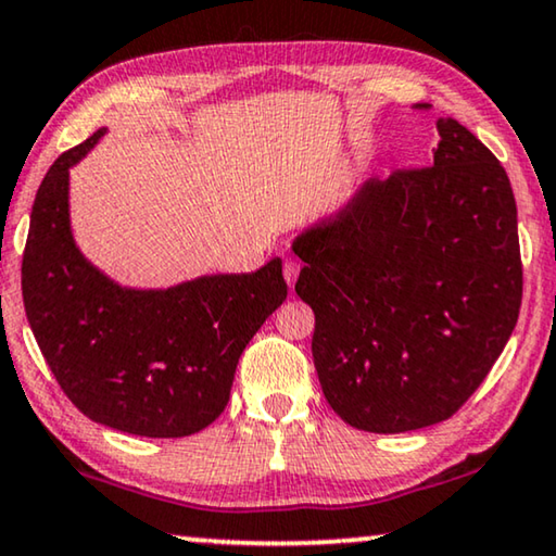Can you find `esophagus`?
Masks as SVG:
<instances>
[{"instance_id":"obj_1","label":"esophagus","mask_w":556,"mask_h":556,"mask_svg":"<svg viewBox=\"0 0 556 556\" xmlns=\"http://www.w3.org/2000/svg\"><path fill=\"white\" fill-rule=\"evenodd\" d=\"M298 273H301V263H298V261H286V265H283V276H286V283L291 286V288L295 286Z\"/></svg>"}]
</instances>
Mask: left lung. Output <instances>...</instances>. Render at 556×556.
<instances>
[{
  "label": "left lung",
  "instance_id": "left-lung-1",
  "mask_svg": "<svg viewBox=\"0 0 556 556\" xmlns=\"http://www.w3.org/2000/svg\"><path fill=\"white\" fill-rule=\"evenodd\" d=\"M429 110V104H416ZM431 167L371 178L293 240L295 293L316 313L313 364L353 429L446 421L517 326V203L492 150L454 117Z\"/></svg>",
  "mask_w": 556,
  "mask_h": 556
}]
</instances>
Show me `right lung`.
I'll list each match as a JSON object with an SVG mask.
<instances>
[{
    "mask_svg": "<svg viewBox=\"0 0 556 556\" xmlns=\"http://www.w3.org/2000/svg\"><path fill=\"white\" fill-rule=\"evenodd\" d=\"M104 132L62 152L39 185L22 255L24 311L87 418L135 437H190L228 406L240 353L286 301L283 263L148 291L104 276L70 228V167Z\"/></svg>",
    "mask_w": 556,
    "mask_h": 556,
    "instance_id": "obj_1",
    "label": "right lung"
}]
</instances>
